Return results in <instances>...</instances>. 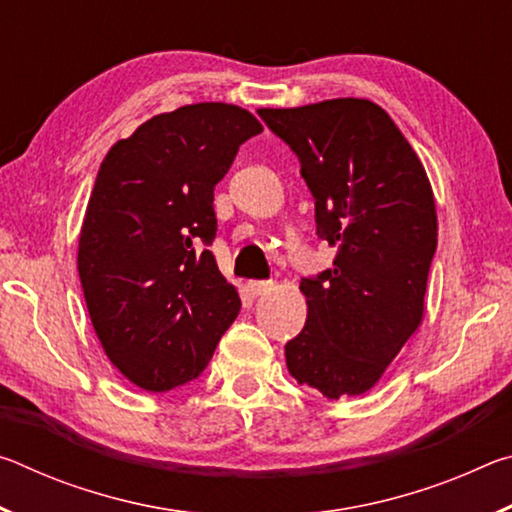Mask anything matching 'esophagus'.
<instances>
[{
  "mask_svg": "<svg viewBox=\"0 0 512 512\" xmlns=\"http://www.w3.org/2000/svg\"><path fill=\"white\" fill-rule=\"evenodd\" d=\"M271 287H273V282H268V280L248 282V289H250V293H253V296H264L266 291H271Z\"/></svg>",
  "mask_w": 512,
  "mask_h": 512,
  "instance_id": "esophagus-1",
  "label": "esophagus"
}]
</instances>
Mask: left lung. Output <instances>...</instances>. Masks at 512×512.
I'll use <instances>...</instances> for the list:
<instances>
[{"label": "left lung", "mask_w": 512, "mask_h": 512, "mask_svg": "<svg viewBox=\"0 0 512 512\" xmlns=\"http://www.w3.org/2000/svg\"><path fill=\"white\" fill-rule=\"evenodd\" d=\"M257 115L298 155L316 205V235L334 266L302 277L307 323L284 345L291 377L327 400L370 391L424 314L438 244L422 162L368 99H329Z\"/></svg>", "instance_id": "left-lung-1"}]
</instances>
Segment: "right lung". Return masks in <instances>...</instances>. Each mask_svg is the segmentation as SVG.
I'll use <instances>...</instances> for the list:
<instances>
[{"instance_id":"add662e5","label":"right lung","mask_w":512,"mask_h":512,"mask_svg":"<svg viewBox=\"0 0 512 512\" xmlns=\"http://www.w3.org/2000/svg\"><path fill=\"white\" fill-rule=\"evenodd\" d=\"M257 133L244 108L194 103L144 121L101 162L79 237L81 287L112 366L144 391L201 375L239 314L207 246L214 187Z\"/></svg>"}]
</instances>
